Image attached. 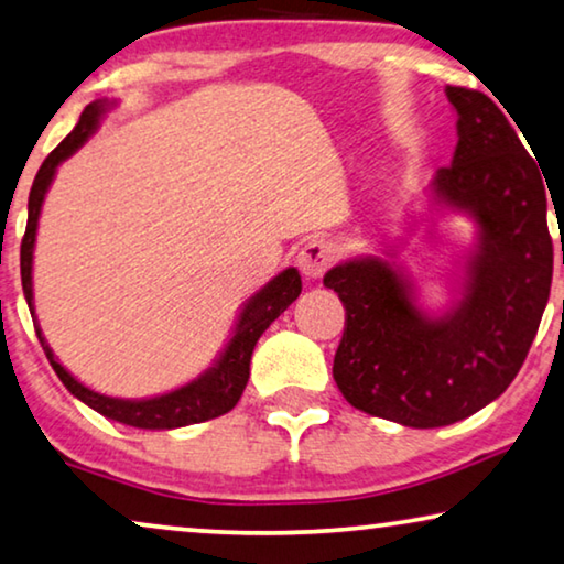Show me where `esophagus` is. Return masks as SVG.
Instances as JSON below:
<instances>
[{
    "label": "esophagus",
    "instance_id": "esophagus-1",
    "mask_svg": "<svg viewBox=\"0 0 564 564\" xmlns=\"http://www.w3.org/2000/svg\"><path fill=\"white\" fill-rule=\"evenodd\" d=\"M332 263H334V248L329 240H322V238L308 240L299 253L301 273H304L311 281L322 279V275L332 268Z\"/></svg>",
    "mask_w": 564,
    "mask_h": 564
}]
</instances>
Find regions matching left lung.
<instances>
[{
  "label": "left lung",
  "instance_id": "obj_1",
  "mask_svg": "<svg viewBox=\"0 0 564 564\" xmlns=\"http://www.w3.org/2000/svg\"><path fill=\"white\" fill-rule=\"evenodd\" d=\"M445 94L458 113V144L431 189L478 225L464 299L427 318L413 285L372 256L324 275L347 308L336 388L362 413L408 427L458 423L497 400L524 365L552 285L540 166L489 96L458 86Z\"/></svg>",
  "mask_w": 564,
  "mask_h": 564
}]
</instances>
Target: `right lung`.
<instances>
[{
  "instance_id": "add662e5",
  "label": "right lung",
  "mask_w": 564,
  "mask_h": 564,
  "mask_svg": "<svg viewBox=\"0 0 564 564\" xmlns=\"http://www.w3.org/2000/svg\"><path fill=\"white\" fill-rule=\"evenodd\" d=\"M106 106H108L106 100H96V104L86 106V111L80 113L78 126L67 133L61 144L50 151V156L40 166L35 182H32L30 202H28V230H24L22 248H20L22 291H24V299H28L32 316H35V306H32V250H35L42 199H45V192L50 187V182H53L57 164L65 162L70 154H75V149L86 144V139L96 131L100 113L106 111ZM299 293H301L299 271L296 268H285L283 273H279L271 283L263 285V289L248 301L246 308H242L238 326H235L232 332V339L228 341V347H225L215 367H209L205 375H199L197 380L184 384V388L159 394V398H151V400H119V398H106V394L88 390L86 384H80L61 362H57L53 349L47 347L45 336L40 332L37 318H32V322H35L37 339L42 344V349H45L50 365H53L55 375L61 377V382L70 390V394H75L80 402H86L88 408H94L96 413L106 415L108 420H116V423L144 427V431H172V427L195 425V423H205V420L220 417L238 405L240 394L248 384L250 357H253V349L260 339V334H263L268 326H271L275 318H279L283 311L299 299Z\"/></svg>"
}]
</instances>
